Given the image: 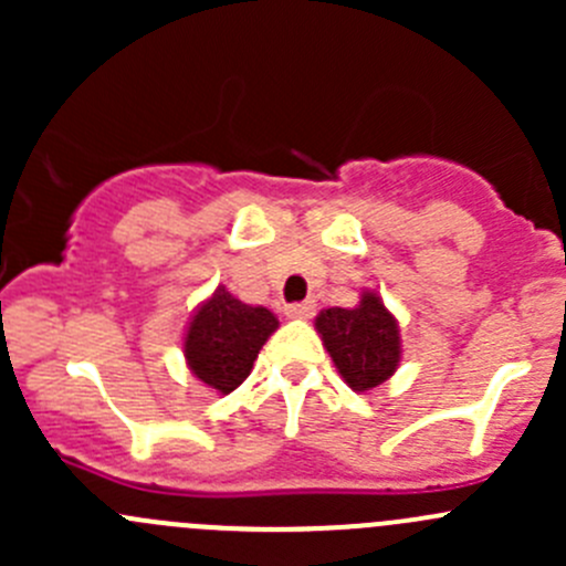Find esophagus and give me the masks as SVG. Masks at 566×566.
Instances as JSON below:
<instances>
[{"label":"esophagus","mask_w":566,"mask_h":566,"mask_svg":"<svg viewBox=\"0 0 566 566\" xmlns=\"http://www.w3.org/2000/svg\"><path fill=\"white\" fill-rule=\"evenodd\" d=\"M284 315L293 319H306L315 315V301H298V304H287Z\"/></svg>","instance_id":"34e87169"}]
</instances>
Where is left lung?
Instances as JSON below:
<instances>
[{
	"instance_id": "1",
	"label": "left lung",
	"mask_w": 566,
	"mask_h": 566,
	"mask_svg": "<svg viewBox=\"0 0 566 566\" xmlns=\"http://www.w3.org/2000/svg\"><path fill=\"white\" fill-rule=\"evenodd\" d=\"M325 350L353 391L386 384L399 367V328L378 293H364L356 310L331 306L315 319Z\"/></svg>"
}]
</instances>
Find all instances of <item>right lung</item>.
Returning <instances> with one entry per match:
<instances>
[{"mask_svg":"<svg viewBox=\"0 0 566 566\" xmlns=\"http://www.w3.org/2000/svg\"><path fill=\"white\" fill-rule=\"evenodd\" d=\"M276 328L279 319L271 310L243 304L219 287L191 317L182 350L205 386L230 394L249 378L256 353Z\"/></svg>","mask_w":566,"mask_h":566,"instance_id":"right-lung-1","label":"right lung"}]
</instances>
